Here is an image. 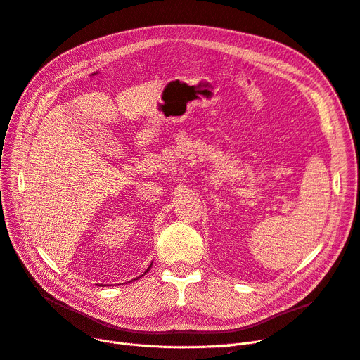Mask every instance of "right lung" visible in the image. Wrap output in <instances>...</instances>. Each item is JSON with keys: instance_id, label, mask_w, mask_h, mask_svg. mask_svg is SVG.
Segmentation results:
<instances>
[{"instance_id": "1", "label": "right lung", "mask_w": 360, "mask_h": 360, "mask_svg": "<svg viewBox=\"0 0 360 360\" xmlns=\"http://www.w3.org/2000/svg\"><path fill=\"white\" fill-rule=\"evenodd\" d=\"M151 265H153V262H151ZM151 265H150V267H148V269H146V271H145V273H148V271H150V269H151ZM145 273H143V274H145ZM143 274H142V276H143ZM142 276H139V277H142ZM139 277H138V278H139ZM99 286H101V285H99Z\"/></svg>"}]
</instances>
